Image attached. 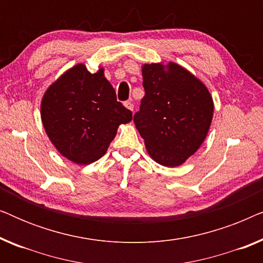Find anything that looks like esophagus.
Returning a JSON list of instances; mask_svg holds the SVG:
<instances>
[{
	"instance_id": "34e87169",
	"label": "esophagus",
	"mask_w": 263,
	"mask_h": 263,
	"mask_svg": "<svg viewBox=\"0 0 263 263\" xmlns=\"http://www.w3.org/2000/svg\"><path fill=\"white\" fill-rule=\"evenodd\" d=\"M124 106L127 107L128 110H130V111H133V109H134V105H133L132 102H125L124 103Z\"/></svg>"
}]
</instances>
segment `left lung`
Returning a JSON list of instances; mask_svg holds the SVG:
<instances>
[{"label": "left lung", "mask_w": 263, "mask_h": 263, "mask_svg": "<svg viewBox=\"0 0 263 263\" xmlns=\"http://www.w3.org/2000/svg\"><path fill=\"white\" fill-rule=\"evenodd\" d=\"M145 97L134 123L147 153L167 167L184 164L206 139L214 103L206 85L175 62L142 64Z\"/></svg>", "instance_id": "1"}]
</instances>
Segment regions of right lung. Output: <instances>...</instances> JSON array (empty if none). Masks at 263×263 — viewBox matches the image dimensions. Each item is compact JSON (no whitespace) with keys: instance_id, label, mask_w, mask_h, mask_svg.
Wrapping results in <instances>:
<instances>
[{"instance_id":"1","label":"right lung","mask_w":263,"mask_h":263,"mask_svg":"<svg viewBox=\"0 0 263 263\" xmlns=\"http://www.w3.org/2000/svg\"><path fill=\"white\" fill-rule=\"evenodd\" d=\"M41 118L50 141L64 158L88 165L106 153L118 127L132 121V112L117 102L103 67L91 73L79 63L46 89Z\"/></svg>"}]
</instances>
